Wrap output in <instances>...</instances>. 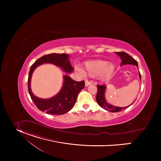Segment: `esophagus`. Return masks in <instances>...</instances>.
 Instances as JSON below:
<instances>
[{
    "mask_svg": "<svg viewBox=\"0 0 161 161\" xmlns=\"http://www.w3.org/2000/svg\"><path fill=\"white\" fill-rule=\"evenodd\" d=\"M91 84H92L91 82H90L88 81H85V86H88V85H90Z\"/></svg>",
    "mask_w": 161,
    "mask_h": 161,
    "instance_id": "esophagus-1",
    "label": "esophagus"
}]
</instances>
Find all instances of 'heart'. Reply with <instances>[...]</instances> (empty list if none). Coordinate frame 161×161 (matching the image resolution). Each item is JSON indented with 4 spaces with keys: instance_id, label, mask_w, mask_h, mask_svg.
I'll return each mask as SVG.
<instances>
[{
    "instance_id": "heart-1",
    "label": "heart",
    "mask_w": 161,
    "mask_h": 161,
    "mask_svg": "<svg viewBox=\"0 0 161 161\" xmlns=\"http://www.w3.org/2000/svg\"><path fill=\"white\" fill-rule=\"evenodd\" d=\"M115 69L114 64L109 63L108 61L93 60L85 62L83 70L81 68H77V71L90 77L97 76L99 80L105 81L112 77Z\"/></svg>"
}]
</instances>
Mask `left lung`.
<instances>
[{"label":"left lung","instance_id":"obj_1","mask_svg":"<svg viewBox=\"0 0 161 161\" xmlns=\"http://www.w3.org/2000/svg\"><path fill=\"white\" fill-rule=\"evenodd\" d=\"M117 55L120 56V58L122 59V63L121 65H127V64H131L134 65H136L138 67V64L136 60H134L131 56H130L129 54L122 52H116L115 53ZM139 77L141 79V74L139 72ZM97 93L96 95V101L98 104L103 109H104L106 111H109L110 112H118L121 111L122 109H126L129 108L130 106H125V107H119V106H114L113 105L109 104L107 103L106 98H105V92L106 89V85H97Z\"/></svg>","mask_w":161,"mask_h":161}]
</instances>
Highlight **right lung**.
<instances>
[{"label":"right lung","instance_id":"add662e5","mask_svg":"<svg viewBox=\"0 0 161 161\" xmlns=\"http://www.w3.org/2000/svg\"><path fill=\"white\" fill-rule=\"evenodd\" d=\"M44 64H52L60 67L65 73L69 74L74 71L69 60V55L66 53H51L42 56L32 65L28 78L29 94L39 110L55 115L65 114L75 106L79 92L85 87V81H76L68 75H64L62 87L57 94L50 99L39 98L32 92L31 81L35 69Z\"/></svg>","mask_w":161,"mask_h":161}]
</instances>
